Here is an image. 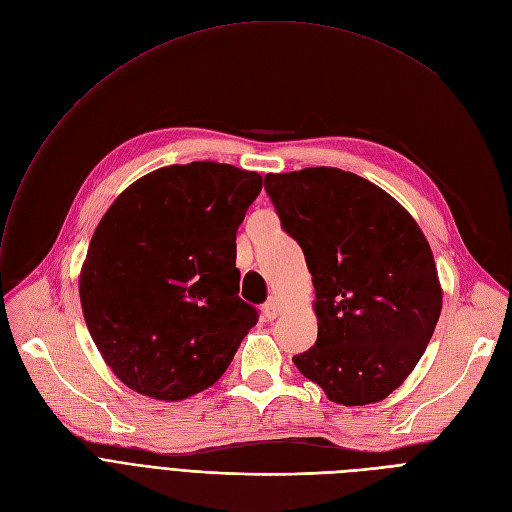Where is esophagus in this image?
I'll return each instance as SVG.
<instances>
[{
  "instance_id": "obj_1",
  "label": "esophagus",
  "mask_w": 512,
  "mask_h": 512,
  "mask_svg": "<svg viewBox=\"0 0 512 512\" xmlns=\"http://www.w3.org/2000/svg\"><path fill=\"white\" fill-rule=\"evenodd\" d=\"M262 312H264L266 319H269V321H275L277 316L281 314V304H279V300L271 296L269 300L264 302V306H262Z\"/></svg>"
}]
</instances>
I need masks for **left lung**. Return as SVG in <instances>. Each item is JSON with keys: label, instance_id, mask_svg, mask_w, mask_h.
Masks as SVG:
<instances>
[{"label": "left lung", "instance_id": "obj_1", "mask_svg": "<svg viewBox=\"0 0 512 512\" xmlns=\"http://www.w3.org/2000/svg\"><path fill=\"white\" fill-rule=\"evenodd\" d=\"M264 189L316 294V342L291 360L333 402L383 400L417 367L442 312L423 231L383 189L339 168L266 175Z\"/></svg>", "mask_w": 512, "mask_h": 512}]
</instances>
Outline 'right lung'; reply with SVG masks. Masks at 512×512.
Returning a JSON list of instances; mask_svg holds the SVG:
<instances>
[{"label": "right lung", "mask_w": 512, "mask_h": 512, "mask_svg": "<svg viewBox=\"0 0 512 512\" xmlns=\"http://www.w3.org/2000/svg\"><path fill=\"white\" fill-rule=\"evenodd\" d=\"M262 177L173 164L127 187L97 225L81 271L87 329L114 375L156 400L218 381L258 310L239 294L235 235Z\"/></svg>", "instance_id": "add662e5"}]
</instances>
